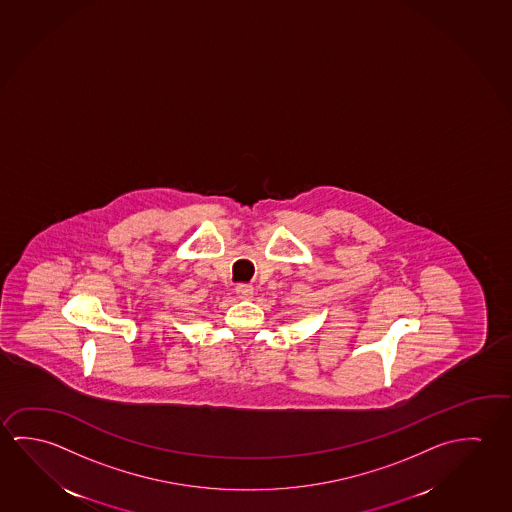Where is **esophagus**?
Returning a JSON list of instances; mask_svg holds the SVG:
<instances>
[{"mask_svg": "<svg viewBox=\"0 0 512 512\" xmlns=\"http://www.w3.org/2000/svg\"><path fill=\"white\" fill-rule=\"evenodd\" d=\"M235 291H237V296L243 300H252L253 294H255L252 285H237Z\"/></svg>", "mask_w": 512, "mask_h": 512, "instance_id": "esophagus-1", "label": "esophagus"}]
</instances>
